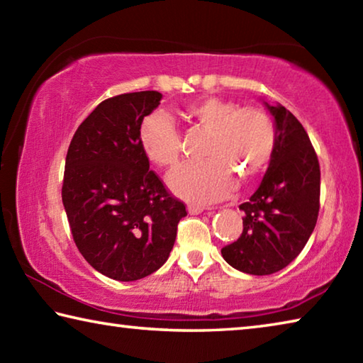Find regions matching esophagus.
I'll return each instance as SVG.
<instances>
[{"instance_id":"esophagus-1","label":"esophagus","mask_w":363,"mask_h":363,"mask_svg":"<svg viewBox=\"0 0 363 363\" xmlns=\"http://www.w3.org/2000/svg\"><path fill=\"white\" fill-rule=\"evenodd\" d=\"M187 210H189V213H190V214H200L201 211H205V210H210V208H206V206H201V205H194V203H190V205L187 206Z\"/></svg>"}]
</instances>
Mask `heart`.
<instances>
[{"label":"heart","instance_id":"heart-1","mask_svg":"<svg viewBox=\"0 0 363 363\" xmlns=\"http://www.w3.org/2000/svg\"><path fill=\"white\" fill-rule=\"evenodd\" d=\"M187 118L211 133L200 163H184L171 171L168 184L181 199L210 203L229 195L237 177L250 182L272 162L277 147V128L266 110L243 107L223 97H201L184 110ZM139 145L144 155L160 167H173L182 150L174 121L163 110L147 115L139 126Z\"/></svg>","mask_w":363,"mask_h":363}]
</instances>
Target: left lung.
<instances>
[{
	"instance_id": "8db88e82",
	"label": "left lung",
	"mask_w": 363,
	"mask_h": 363,
	"mask_svg": "<svg viewBox=\"0 0 363 363\" xmlns=\"http://www.w3.org/2000/svg\"><path fill=\"white\" fill-rule=\"evenodd\" d=\"M267 106V104H266ZM277 147L245 213L243 232L220 250L232 267L269 275L286 267L309 240L320 210V164L303 125L284 106H267Z\"/></svg>"
}]
</instances>
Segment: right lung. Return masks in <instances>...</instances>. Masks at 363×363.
Listing matches in <instances>:
<instances>
[{"label":"right lung","instance_id":"obj_1","mask_svg":"<svg viewBox=\"0 0 363 363\" xmlns=\"http://www.w3.org/2000/svg\"><path fill=\"white\" fill-rule=\"evenodd\" d=\"M160 101L158 91L102 101L78 126L65 157L62 201L73 242L113 280H139L162 267L187 214L139 145L140 123Z\"/></svg>","mask_w":363,"mask_h":363}]
</instances>
